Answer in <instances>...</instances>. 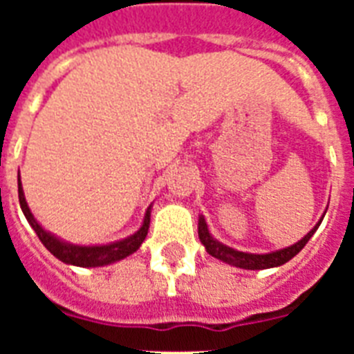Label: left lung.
Segmentation results:
<instances>
[{
    "instance_id": "8db88e82",
    "label": "left lung",
    "mask_w": 354,
    "mask_h": 354,
    "mask_svg": "<svg viewBox=\"0 0 354 354\" xmlns=\"http://www.w3.org/2000/svg\"><path fill=\"white\" fill-rule=\"evenodd\" d=\"M319 222L316 226L303 236L301 241L296 242L294 246H288L285 250H279V252H272V253H264V255H253V253H244V252H236L233 248L224 246L218 241H215L213 236L207 232V224H205L204 216H200L198 221V236L200 242L204 244L205 250L209 255L213 257L221 259L224 263L233 264V266H239V268H246V270H264V268H274V266H281V264L288 263L294 255L301 252L305 244L310 241V236L314 235V232L318 230Z\"/></svg>"
}]
</instances>
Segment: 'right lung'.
Instances as JSON below:
<instances>
[{
    "instance_id": "right-lung-1",
    "label": "right lung",
    "mask_w": 354,
    "mask_h": 354,
    "mask_svg": "<svg viewBox=\"0 0 354 354\" xmlns=\"http://www.w3.org/2000/svg\"><path fill=\"white\" fill-rule=\"evenodd\" d=\"M18 198L19 205H21V211H24L25 218L30 224V227L35 230V233L38 235V239L41 241V244L49 250V252L55 255L57 259H60L62 263L75 264V266H102V264L115 263V261H121V259L128 257L130 253H133L141 246V242L145 241V236L149 233V224H150V207L145 215L143 226L138 233H133L132 236H128L124 241L113 242V244H106V246H73V244H68V242L58 241L57 236H53L51 233H47L44 227L35 221V216L27 207V202H25L24 189H21V183H19L18 178Z\"/></svg>"
}]
</instances>
